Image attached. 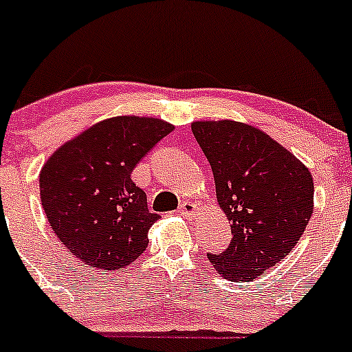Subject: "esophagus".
<instances>
[{
  "mask_svg": "<svg viewBox=\"0 0 352 352\" xmlns=\"http://www.w3.org/2000/svg\"><path fill=\"white\" fill-rule=\"evenodd\" d=\"M196 209H197V206L194 204V202H190V201L180 202V206H179V212L182 216H192Z\"/></svg>",
  "mask_w": 352,
  "mask_h": 352,
  "instance_id": "obj_1",
  "label": "esophagus"
}]
</instances>
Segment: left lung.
<instances>
[{
	"mask_svg": "<svg viewBox=\"0 0 352 352\" xmlns=\"http://www.w3.org/2000/svg\"><path fill=\"white\" fill-rule=\"evenodd\" d=\"M219 208L232 223V242L208 254L230 281H254L294 248L314 212V179L300 160L264 131L235 120H197Z\"/></svg>",
	"mask_w": 352,
	"mask_h": 352,
	"instance_id": "left-lung-1",
	"label": "left lung"
}]
</instances>
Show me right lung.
<instances>
[{
  "label": "right lung",
  "mask_w": 352,
  "mask_h": 352,
  "mask_svg": "<svg viewBox=\"0 0 352 352\" xmlns=\"http://www.w3.org/2000/svg\"><path fill=\"white\" fill-rule=\"evenodd\" d=\"M172 124L153 117L105 119L67 141L41 170V201L52 232L78 261L102 271L129 265L160 218L131 180Z\"/></svg>",
  "instance_id": "add662e5"
}]
</instances>
